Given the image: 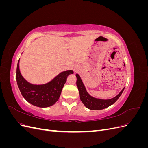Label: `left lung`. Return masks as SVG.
I'll list each match as a JSON object with an SVG mask.
<instances>
[{
  "label": "left lung",
  "mask_w": 148,
  "mask_h": 148,
  "mask_svg": "<svg viewBox=\"0 0 148 148\" xmlns=\"http://www.w3.org/2000/svg\"><path fill=\"white\" fill-rule=\"evenodd\" d=\"M76 77H77V86L79 91L80 99L86 107L90 110H102L112 105L120 97L125 89V88H123L119 95L112 98V99H98V98H95L91 96L87 92L79 75L78 74H76Z\"/></svg>",
  "instance_id": "left-lung-1"
}]
</instances>
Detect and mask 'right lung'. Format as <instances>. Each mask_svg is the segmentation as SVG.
<instances>
[{"mask_svg": "<svg viewBox=\"0 0 148 148\" xmlns=\"http://www.w3.org/2000/svg\"><path fill=\"white\" fill-rule=\"evenodd\" d=\"M19 62L16 68V82L22 96L31 104L39 107H47L59 100L67 77L73 74V70L62 71L51 82L44 84H33L29 83L21 75Z\"/></svg>", "mask_w": 148, "mask_h": 148, "instance_id": "1", "label": "right lung"}]
</instances>
